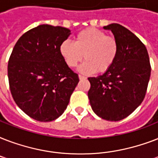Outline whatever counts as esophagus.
Here are the masks:
<instances>
[{
	"instance_id": "34e87169",
	"label": "esophagus",
	"mask_w": 158,
	"mask_h": 158,
	"mask_svg": "<svg viewBox=\"0 0 158 158\" xmlns=\"http://www.w3.org/2000/svg\"><path fill=\"white\" fill-rule=\"evenodd\" d=\"M79 79H86L87 78L85 76H84V75H81V74H79Z\"/></svg>"
}]
</instances>
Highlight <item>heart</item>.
<instances>
[{
    "label": "heart",
    "mask_w": 158,
    "mask_h": 158,
    "mask_svg": "<svg viewBox=\"0 0 158 158\" xmlns=\"http://www.w3.org/2000/svg\"><path fill=\"white\" fill-rule=\"evenodd\" d=\"M60 52L71 68L77 66L84 57L86 60L79 67L84 74L104 73L115 63L119 45L112 36L106 35L98 28H88L78 33L74 43L69 40L62 42Z\"/></svg>",
    "instance_id": "b5f03b06"
}]
</instances>
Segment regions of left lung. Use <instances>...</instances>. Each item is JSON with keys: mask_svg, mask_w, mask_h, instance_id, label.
<instances>
[{"mask_svg": "<svg viewBox=\"0 0 158 158\" xmlns=\"http://www.w3.org/2000/svg\"><path fill=\"white\" fill-rule=\"evenodd\" d=\"M112 32L119 45L113 65L103 74L90 77L88 93L96 115L118 121L130 115L142 103L151 74L147 48L139 38L119 23L104 26Z\"/></svg>", "mask_w": 158, "mask_h": 158, "instance_id": "obj_1", "label": "left lung"}]
</instances>
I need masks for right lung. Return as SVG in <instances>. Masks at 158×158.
<instances>
[{
  "label": "right lung",
  "mask_w": 158,
  "mask_h": 158,
  "mask_svg": "<svg viewBox=\"0 0 158 158\" xmlns=\"http://www.w3.org/2000/svg\"><path fill=\"white\" fill-rule=\"evenodd\" d=\"M70 35L60 26L42 24L21 36L8 62L10 89L18 106L41 122L62 115L79 83L60 46Z\"/></svg>",
  "instance_id": "1"
}]
</instances>
